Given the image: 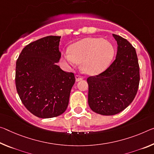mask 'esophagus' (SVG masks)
I'll return each instance as SVG.
<instances>
[{
	"mask_svg": "<svg viewBox=\"0 0 154 154\" xmlns=\"http://www.w3.org/2000/svg\"><path fill=\"white\" fill-rule=\"evenodd\" d=\"M75 79H76V82H79L80 80H82L84 79V77L80 75H77L76 76H75Z\"/></svg>",
	"mask_w": 154,
	"mask_h": 154,
	"instance_id": "esophagus-1",
	"label": "esophagus"
}]
</instances>
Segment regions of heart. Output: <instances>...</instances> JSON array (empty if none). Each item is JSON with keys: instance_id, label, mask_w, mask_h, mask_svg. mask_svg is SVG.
Listing matches in <instances>:
<instances>
[{"instance_id": "b5f03b06", "label": "heart", "mask_w": 154, "mask_h": 154, "mask_svg": "<svg viewBox=\"0 0 154 154\" xmlns=\"http://www.w3.org/2000/svg\"><path fill=\"white\" fill-rule=\"evenodd\" d=\"M114 55L110 43L99 38H87L70 46L69 53L64 54L66 64L74 66L81 63L82 69L86 74L94 75L108 67Z\"/></svg>"}]
</instances>
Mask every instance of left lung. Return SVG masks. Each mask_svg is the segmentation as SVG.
Wrapping results in <instances>:
<instances>
[{"instance_id": "8db88e82", "label": "left lung", "mask_w": 154, "mask_h": 154, "mask_svg": "<svg viewBox=\"0 0 154 154\" xmlns=\"http://www.w3.org/2000/svg\"><path fill=\"white\" fill-rule=\"evenodd\" d=\"M113 36L118 45L116 59L105 71L87 79L90 108L106 116L125 109L135 98L140 82L135 48L126 39Z\"/></svg>"}]
</instances>
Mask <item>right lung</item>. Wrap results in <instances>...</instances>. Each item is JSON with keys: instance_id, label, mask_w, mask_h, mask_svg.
I'll list each match as a JSON object with an SVG mask.
<instances>
[{"instance_id": "obj_1", "label": "right lung", "mask_w": 154, "mask_h": 154, "mask_svg": "<svg viewBox=\"0 0 154 154\" xmlns=\"http://www.w3.org/2000/svg\"><path fill=\"white\" fill-rule=\"evenodd\" d=\"M61 36L49 35L24 47L16 61V87L22 103L33 115L53 118L66 109L74 73L64 71L56 63L61 53Z\"/></svg>"}]
</instances>
